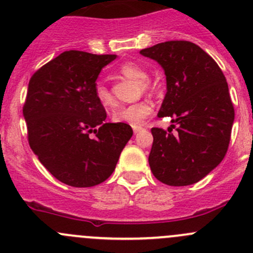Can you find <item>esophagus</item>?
<instances>
[{
  "instance_id": "34e87169",
  "label": "esophagus",
  "mask_w": 253,
  "mask_h": 253,
  "mask_svg": "<svg viewBox=\"0 0 253 253\" xmlns=\"http://www.w3.org/2000/svg\"><path fill=\"white\" fill-rule=\"evenodd\" d=\"M141 130V128L140 126H136V128H134L133 129V131H134V134H136V133H139V131Z\"/></svg>"
}]
</instances>
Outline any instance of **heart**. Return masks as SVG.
Wrapping results in <instances>:
<instances>
[{
	"label": "heart",
	"instance_id": "b5f03b06",
	"mask_svg": "<svg viewBox=\"0 0 253 253\" xmlns=\"http://www.w3.org/2000/svg\"><path fill=\"white\" fill-rule=\"evenodd\" d=\"M120 73L126 78L139 82L141 88L145 89V90L150 88L149 83L146 82L148 81V72L140 64L134 63V62L124 63L120 67ZM95 97H97L100 105L105 109H110V108L114 107V98H113L108 86L102 82L97 83V85H95ZM151 114H153V105L150 103L138 102L117 109L113 113L112 119L113 122L118 123V124H126L133 126V128H136V126H141Z\"/></svg>",
	"mask_w": 253,
	"mask_h": 253
}]
</instances>
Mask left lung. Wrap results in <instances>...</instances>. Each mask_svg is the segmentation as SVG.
<instances>
[{
	"instance_id": "left-lung-1",
	"label": "left lung",
	"mask_w": 253,
	"mask_h": 253,
	"mask_svg": "<svg viewBox=\"0 0 253 253\" xmlns=\"http://www.w3.org/2000/svg\"><path fill=\"white\" fill-rule=\"evenodd\" d=\"M164 69L167 94L158 115L168 129H151V172L170 186H186L210 174L225 158L235 110L220 67L195 43L169 41L140 50ZM177 128V133L171 130Z\"/></svg>"
}]
</instances>
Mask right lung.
Listing matches in <instances>:
<instances>
[{
  "label": "right lung",
  "mask_w": 253,
  "mask_h": 253,
  "mask_svg": "<svg viewBox=\"0 0 253 253\" xmlns=\"http://www.w3.org/2000/svg\"><path fill=\"white\" fill-rule=\"evenodd\" d=\"M115 58L67 50L38 69L28 84L23 117L31 149L69 186L105 181L133 135L130 125L105 123L107 113L95 97L100 71Z\"/></svg>",
  "instance_id": "add662e5"
}]
</instances>
